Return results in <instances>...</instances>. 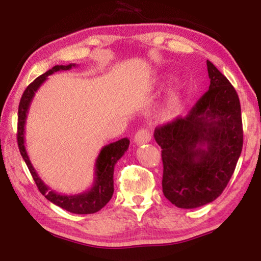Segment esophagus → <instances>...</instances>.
<instances>
[{
  "label": "esophagus",
  "mask_w": 261,
  "mask_h": 261,
  "mask_svg": "<svg viewBox=\"0 0 261 261\" xmlns=\"http://www.w3.org/2000/svg\"><path fill=\"white\" fill-rule=\"evenodd\" d=\"M152 139V135L151 132L146 129H141L138 132H137L136 136H135V143L137 145H144V144H147L151 141Z\"/></svg>",
  "instance_id": "1"
}]
</instances>
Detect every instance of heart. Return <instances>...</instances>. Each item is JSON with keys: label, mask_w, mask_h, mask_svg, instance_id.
Listing matches in <instances>:
<instances>
[{"label": "heart", "mask_w": 261, "mask_h": 261, "mask_svg": "<svg viewBox=\"0 0 261 261\" xmlns=\"http://www.w3.org/2000/svg\"><path fill=\"white\" fill-rule=\"evenodd\" d=\"M179 107V95L176 93L171 96L170 100L168 101L167 107L163 110V116L165 117H173L177 113Z\"/></svg>", "instance_id": "heart-1"}]
</instances>
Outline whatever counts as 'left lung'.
Segmentation results:
<instances>
[{
    "label": "left lung",
    "mask_w": 261,
    "mask_h": 261,
    "mask_svg": "<svg viewBox=\"0 0 261 261\" xmlns=\"http://www.w3.org/2000/svg\"><path fill=\"white\" fill-rule=\"evenodd\" d=\"M210 88L183 117L158 126L162 148V191L179 208L214 201L235 170L243 147L240 99L235 88L207 61Z\"/></svg>",
    "instance_id": "left-lung-1"
}]
</instances>
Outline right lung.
<instances>
[{
	"instance_id": "obj_1",
	"label": "right lung",
	"mask_w": 261,
	"mask_h": 261,
	"mask_svg": "<svg viewBox=\"0 0 261 261\" xmlns=\"http://www.w3.org/2000/svg\"><path fill=\"white\" fill-rule=\"evenodd\" d=\"M76 64L68 65H55L50 70H48L33 83L26 87L23 95H21L19 107H18V134H17V141H18V147L21 156L30 170L31 175L34 179L35 184L43 196L48 200L56 206L61 207L70 213L74 214H93L95 212L100 211L106 204L112 199L114 193V168L116 162L124 155L127 147H129L130 140L127 138H123L115 143L108 144L101 148L98 158L95 160L94 168V180L92 187L85 192L77 194H61L57 193L54 190L43 183V180L39 177L34 167L30 161L25 147V123L28 118L29 109L31 102L34 98L35 93L43 83L47 81L48 76L54 72L63 71V70H70L71 68H76Z\"/></svg>"
}]
</instances>
